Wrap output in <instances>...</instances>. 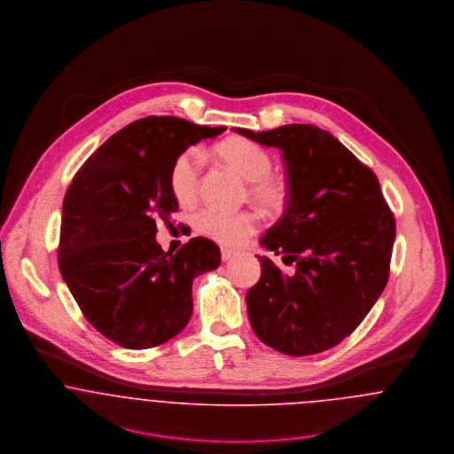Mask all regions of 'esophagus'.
<instances>
[{
	"mask_svg": "<svg viewBox=\"0 0 454 454\" xmlns=\"http://www.w3.org/2000/svg\"><path fill=\"white\" fill-rule=\"evenodd\" d=\"M236 256V253L232 249H227V247H222V262H229Z\"/></svg>",
	"mask_w": 454,
	"mask_h": 454,
	"instance_id": "esophagus-1",
	"label": "esophagus"
}]
</instances>
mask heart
<instances>
[{"label":"heart","mask_w":454,"mask_h":454,"mask_svg":"<svg viewBox=\"0 0 454 454\" xmlns=\"http://www.w3.org/2000/svg\"><path fill=\"white\" fill-rule=\"evenodd\" d=\"M218 157L249 183V198L266 212L280 210L286 201V183L273 176V159L260 145L244 138H232L216 148ZM203 157L198 148H190L176 157L168 172V186L176 201L190 207L201 188ZM196 229L225 246H239L258 229L256 216L249 212L231 214L216 208H205L194 218Z\"/></svg>","instance_id":"b5f03b06"}]
</instances>
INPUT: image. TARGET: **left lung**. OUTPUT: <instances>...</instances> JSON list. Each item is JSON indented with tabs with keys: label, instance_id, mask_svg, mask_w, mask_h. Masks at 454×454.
I'll use <instances>...</instances> for the list:
<instances>
[{
	"label": "left lung",
	"instance_id": "left-lung-1",
	"mask_svg": "<svg viewBox=\"0 0 454 454\" xmlns=\"http://www.w3.org/2000/svg\"><path fill=\"white\" fill-rule=\"evenodd\" d=\"M236 131L282 150L286 212L260 244L295 264L286 275L258 256L262 278L246 294L251 326L286 356L325 352L357 328L387 284L395 216L376 174L332 133L312 124Z\"/></svg>",
	"mask_w": 454,
	"mask_h": 454
}]
</instances>
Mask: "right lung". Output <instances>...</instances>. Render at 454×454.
Listing matches in <instances>:
<instances>
[{"mask_svg":"<svg viewBox=\"0 0 454 454\" xmlns=\"http://www.w3.org/2000/svg\"><path fill=\"white\" fill-rule=\"evenodd\" d=\"M227 128L172 116L135 121L100 145L65 194L58 264L97 332L144 350L181 333L192 312V280L218 268L214 240L190 239L174 254L157 244V222L179 205L168 172L188 146Z\"/></svg>","mask_w":454,"mask_h":454,"instance_id":"right-lung-1","label":"right lung"}]
</instances>
